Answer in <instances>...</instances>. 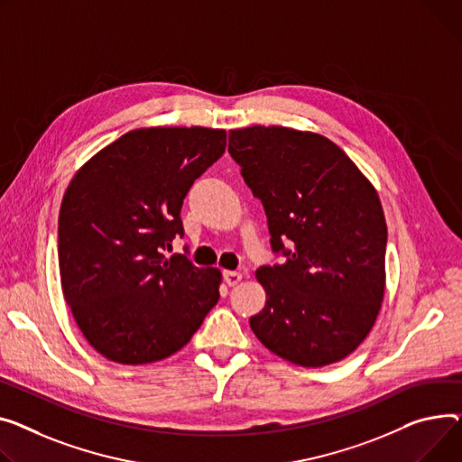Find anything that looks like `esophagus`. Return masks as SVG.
<instances>
[{
    "mask_svg": "<svg viewBox=\"0 0 462 462\" xmlns=\"http://www.w3.org/2000/svg\"><path fill=\"white\" fill-rule=\"evenodd\" d=\"M243 281V274L237 271H225V282L228 286H237Z\"/></svg>",
    "mask_w": 462,
    "mask_h": 462,
    "instance_id": "34e87169",
    "label": "esophagus"
}]
</instances>
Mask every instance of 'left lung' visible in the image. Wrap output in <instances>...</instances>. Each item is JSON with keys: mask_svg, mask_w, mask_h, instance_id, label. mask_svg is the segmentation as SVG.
<instances>
[{"mask_svg": "<svg viewBox=\"0 0 462 462\" xmlns=\"http://www.w3.org/2000/svg\"><path fill=\"white\" fill-rule=\"evenodd\" d=\"M228 152L263 204L273 251L286 256L256 271L265 306L251 318L253 332L304 367L346 358L374 328L384 297L388 232L375 188L340 146L312 132L230 130Z\"/></svg>", "mask_w": 462, "mask_h": 462, "instance_id": "obj_1", "label": "left lung"}]
</instances>
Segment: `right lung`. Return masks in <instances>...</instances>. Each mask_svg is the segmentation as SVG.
<instances>
[{
    "label": "right lung",
    "mask_w": 462,
    "mask_h": 462,
    "mask_svg": "<svg viewBox=\"0 0 462 462\" xmlns=\"http://www.w3.org/2000/svg\"><path fill=\"white\" fill-rule=\"evenodd\" d=\"M226 132L156 126L125 134L72 178L59 211L60 288L85 340L107 360L148 364L186 346L219 300L223 274L165 256L183 236L193 181Z\"/></svg>",
    "instance_id": "right-lung-1"
}]
</instances>
